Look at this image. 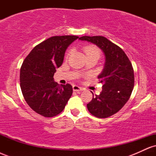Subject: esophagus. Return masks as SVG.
Segmentation results:
<instances>
[{
    "label": "esophagus",
    "mask_w": 156,
    "mask_h": 156,
    "mask_svg": "<svg viewBox=\"0 0 156 156\" xmlns=\"http://www.w3.org/2000/svg\"><path fill=\"white\" fill-rule=\"evenodd\" d=\"M73 91H75V92H80V91L83 90V88H82V87H80L79 86H77V85L73 86Z\"/></svg>",
    "instance_id": "34e87169"
}]
</instances>
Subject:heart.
Here are the masks:
<instances>
[{"label": "heart", "mask_w": 156, "mask_h": 156, "mask_svg": "<svg viewBox=\"0 0 156 156\" xmlns=\"http://www.w3.org/2000/svg\"><path fill=\"white\" fill-rule=\"evenodd\" d=\"M83 51L87 57L91 56V55H98V56H100V55H101V52H100L98 48L96 47L95 45H93V44H89V45L85 46L83 48ZM71 53H72V51L69 50L66 54V58H67L71 55Z\"/></svg>", "instance_id": "b5f03b06"}]
</instances>
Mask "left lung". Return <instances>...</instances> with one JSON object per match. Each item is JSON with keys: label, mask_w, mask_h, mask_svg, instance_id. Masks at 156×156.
Wrapping results in <instances>:
<instances>
[{"label": "left lung", "mask_w": 156, "mask_h": 156, "mask_svg": "<svg viewBox=\"0 0 156 156\" xmlns=\"http://www.w3.org/2000/svg\"><path fill=\"white\" fill-rule=\"evenodd\" d=\"M80 40L95 44L105 57L104 69L99 75L103 83L100 94H93L87 104L94 117L107 118L117 113L129 100L134 87V73L131 62L121 48L102 36H83Z\"/></svg>", "instance_id": "left-lung-1"}]
</instances>
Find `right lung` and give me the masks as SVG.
<instances>
[{"instance_id":"1","label":"right lung","mask_w":156,"mask_h":156,"mask_svg":"<svg viewBox=\"0 0 156 156\" xmlns=\"http://www.w3.org/2000/svg\"><path fill=\"white\" fill-rule=\"evenodd\" d=\"M77 36H55L37 44L23 61L20 81L25 101L44 117H53L64 110L72 96L70 84L59 86L53 76L63 63L68 46Z\"/></svg>"}]
</instances>
